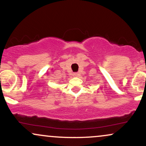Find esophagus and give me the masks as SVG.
Returning a JSON list of instances; mask_svg holds the SVG:
<instances>
[{
  "label": "esophagus",
  "instance_id": "34e87169",
  "mask_svg": "<svg viewBox=\"0 0 146 146\" xmlns=\"http://www.w3.org/2000/svg\"><path fill=\"white\" fill-rule=\"evenodd\" d=\"M73 75H74V76H75V77H78V75H79V74H78V73H74V74H73Z\"/></svg>",
  "mask_w": 146,
  "mask_h": 146
}]
</instances>
